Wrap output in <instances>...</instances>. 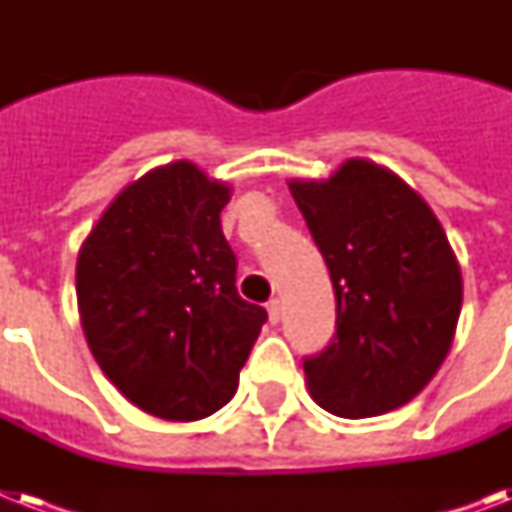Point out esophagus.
<instances>
[{
    "instance_id": "1",
    "label": "esophagus",
    "mask_w": 512,
    "mask_h": 512,
    "mask_svg": "<svg viewBox=\"0 0 512 512\" xmlns=\"http://www.w3.org/2000/svg\"><path fill=\"white\" fill-rule=\"evenodd\" d=\"M279 319H281V303L279 300H271V303H268V321H271V324H279Z\"/></svg>"
}]
</instances>
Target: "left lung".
Here are the masks:
<instances>
[{
    "label": "left lung",
    "mask_w": 512,
    "mask_h": 512,
    "mask_svg": "<svg viewBox=\"0 0 512 512\" xmlns=\"http://www.w3.org/2000/svg\"><path fill=\"white\" fill-rule=\"evenodd\" d=\"M289 191L337 300L332 345L303 364L313 401L348 420L409 404L444 364L462 308L438 217L369 159H348L327 180H289Z\"/></svg>",
    "instance_id": "obj_1"
}]
</instances>
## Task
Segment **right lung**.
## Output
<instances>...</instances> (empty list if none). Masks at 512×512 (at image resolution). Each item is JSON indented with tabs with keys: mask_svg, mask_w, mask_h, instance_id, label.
<instances>
[{
	"mask_svg": "<svg viewBox=\"0 0 512 512\" xmlns=\"http://www.w3.org/2000/svg\"><path fill=\"white\" fill-rule=\"evenodd\" d=\"M231 188L170 162L130 183L76 260L84 337L106 377L143 412L172 422L215 414L268 313L236 292L220 212Z\"/></svg>",
	"mask_w": 512,
	"mask_h": 512,
	"instance_id": "obj_1",
	"label": "right lung"
}]
</instances>
